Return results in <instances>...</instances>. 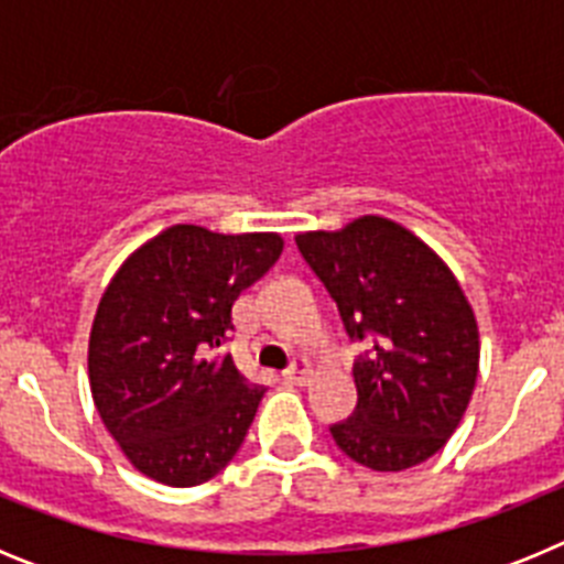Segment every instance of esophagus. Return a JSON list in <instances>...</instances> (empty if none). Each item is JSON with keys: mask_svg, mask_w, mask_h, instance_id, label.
Masks as SVG:
<instances>
[{"mask_svg": "<svg viewBox=\"0 0 564 564\" xmlns=\"http://www.w3.org/2000/svg\"><path fill=\"white\" fill-rule=\"evenodd\" d=\"M282 378H285L288 383H307V378H311V364L296 361L293 367H288V370L282 372Z\"/></svg>", "mask_w": 564, "mask_h": 564, "instance_id": "34e87169", "label": "esophagus"}]
</instances>
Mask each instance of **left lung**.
Returning <instances> with one entry per match:
<instances>
[{"label":"left lung","instance_id":"1","mask_svg":"<svg viewBox=\"0 0 564 564\" xmlns=\"http://www.w3.org/2000/svg\"><path fill=\"white\" fill-rule=\"evenodd\" d=\"M333 296L356 358L358 403L330 435L372 471H403L443 449L477 381L480 336L455 273L426 242L387 217L296 237Z\"/></svg>","mask_w":564,"mask_h":564}]
</instances>
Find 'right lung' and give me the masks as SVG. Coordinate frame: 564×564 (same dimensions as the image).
Masks as SVG:
<instances>
[{
	"label": "right lung",
	"mask_w": 564,
	"mask_h": 564,
	"mask_svg": "<svg viewBox=\"0 0 564 564\" xmlns=\"http://www.w3.org/2000/svg\"><path fill=\"white\" fill-rule=\"evenodd\" d=\"M282 253L279 234L172 226L118 268L89 333V390L109 435L141 475L200 486L242 446L265 387L231 356L239 293Z\"/></svg>",
	"instance_id": "1"
}]
</instances>
